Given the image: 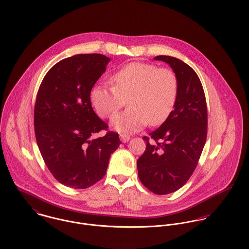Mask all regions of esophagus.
Instances as JSON below:
<instances>
[{
    "instance_id": "34e87169",
    "label": "esophagus",
    "mask_w": 249,
    "mask_h": 249,
    "mask_svg": "<svg viewBox=\"0 0 249 249\" xmlns=\"http://www.w3.org/2000/svg\"><path fill=\"white\" fill-rule=\"evenodd\" d=\"M120 139L123 142H127L130 140V136H128L126 134H120Z\"/></svg>"
}]
</instances>
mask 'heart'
Returning a JSON list of instances; mask_svg holds the SVG:
<instances>
[{
  "label": "heart",
  "instance_id": "heart-1",
  "mask_svg": "<svg viewBox=\"0 0 249 249\" xmlns=\"http://www.w3.org/2000/svg\"><path fill=\"white\" fill-rule=\"evenodd\" d=\"M112 88L98 85L91 102L102 118H109L127 102L128 109L111 120L114 129L133 133L145 126L158 125L170 115L177 102L178 79L169 68L144 62H131L110 77Z\"/></svg>",
  "mask_w": 249,
  "mask_h": 249
}]
</instances>
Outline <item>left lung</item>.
<instances>
[{
  "instance_id": "left-lung-1",
  "label": "left lung",
  "mask_w": 249,
  "mask_h": 249,
  "mask_svg": "<svg viewBox=\"0 0 249 249\" xmlns=\"http://www.w3.org/2000/svg\"><path fill=\"white\" fill-rule=\"evenodd\" d=\"M168 63L178 79L175 109L160 127L143 136L145 150L137 160L142 185L156 195L180 189L195 172L207 138V106L196 72L182 60L158 55Z\"/></svg>"
}]
</instances>
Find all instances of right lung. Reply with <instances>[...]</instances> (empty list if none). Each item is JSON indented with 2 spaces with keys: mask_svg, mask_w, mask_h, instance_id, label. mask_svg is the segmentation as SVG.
Returning a JSON list of instances; mask_svg holds the SVG:
<instances>
[{
  "mask_svg": "<svg viewBox=\"0 0 249 249\" xmlns=\"http://www.w3.org/2000/svg\"><path fill=\"white\" fill-rule=\"evenodd\" d=\"M110 58L101 53L75 54L53 65L44 76L35 107V132L43 160L59 183L86 189L107 174L119 134L107 131L92 139L107 123L94 112L91 90Z\"/></svg>",
  "mask_w": 249,
  "mask_h": 249,
  "instance_id": "obj_1",
  "label": "right lung"
}]
</instances>
